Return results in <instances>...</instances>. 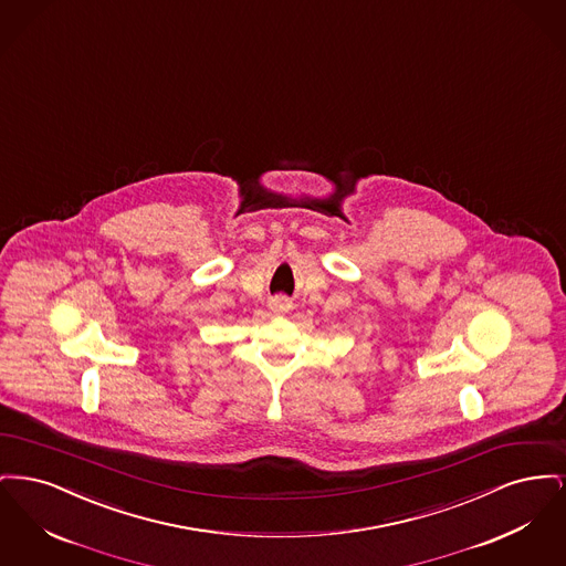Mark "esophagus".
Returning a JSON list of instances; mask_svg holds the SVG:
<instances>
[{"mask_svg": "<svg viewBox=\"0 0 566 566\" xmlns=\"http://www.w3.org/2000/svg\"><path fill=\"white\" fill-rule=\"evenodd\" d=\"M270 307L273 312H277V314H282V312H286L291 305H289V301L284 298V296H273L270 301Z\"/></svg>", "mask_w": 566, "mask_h": 566, "instance_id": "obj_1", "label": "esophagus"}]
</instances>
